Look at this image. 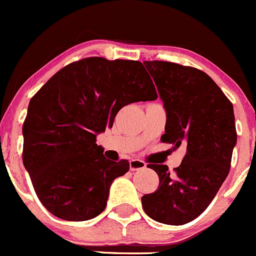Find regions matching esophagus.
I'll return each mask as SVG.
<instances>
[{"mask_svg":"<svg viewBox=\"0 0 256 256\" xmlns=\"http://www.w3.org/2000/svg\"><path fill=\"white\" fill-rule=\"evenodd\" d=\"M129 166H130V170H139V169H144L146 166V164L144 163L140 159H130L129 160Z\"/></svg>","mask_w":256,"mask_h":256,"instance_id":"1","label":"esophagus"}]
</instances>
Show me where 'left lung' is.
<instances>
[{"mask_svg": "<svg viewBox=\"0 0 256 256\" xmlns=\"http://www.w3.org/2000/svg\"><path fill=\"white\" fill-rule=\"evenodd\" d=\"M166 112L163 143L186 146L180 166L170 173L150 164L159 186L142 196L148 216L168 225H183L199 216L226 179L236 144L232 104L203 70L164 60H144Z\"/></svg>", "mask_w": 256, "mask_h": 256, "instance_id": "8db88e82", "label": "left lung"}]
</instances>
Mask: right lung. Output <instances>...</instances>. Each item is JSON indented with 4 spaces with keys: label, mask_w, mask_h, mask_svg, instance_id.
I'll list each match as a JSON object with an SVG mask.
<instances>
[{
    "label": "right lung",
    "mask_w": 256,
    "mask_h": 256,
    "mask_svg": "<svg viewBox=\"0 0 256 256\" xmlns=\"http://www.w3.org/2000/svg\"><path fill=\"white\" fill-rule=\"evenodd\" d=\"M158 98L138 60L90 57L58 70L31 98L24 128V166L46 209L83 222L106 209L110 184L129 162L110 160L97 134L120 108Z\"/></svg>",
    "instance_id": "obj_1"
}]
</instances>
